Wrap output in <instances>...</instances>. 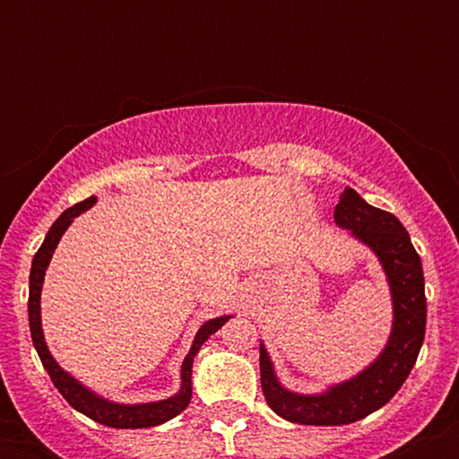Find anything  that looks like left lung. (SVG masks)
Returning <instances> with one entry per match:
<instances>
[{"mask_svg": "<svg viewBox=\"0 0 459 459\" xmlns=\"http://www.w3.org/2000/svg\"><path fill=\"white\" fill-rule=\"evenodd\" d=\"M334 222L376 255L391 293L393 325L382 351L362 371L319 393H298L284 386L261 341L263 394L273 412L291 423L350 425L380 410L410 376L425 339L428 304L423 265L403 224L393 213L368 204L351 187L341 194Z\"/></svg>", "mask_w": 459, "mask_h": 459, "instance_id": "8db88e82", "label": "left lung"}]
</instances>
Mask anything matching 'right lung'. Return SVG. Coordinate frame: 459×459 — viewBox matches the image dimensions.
Listing matches in <instances>:
<instances>
[{"label": "right lung", "instance_id": "add662e5", "mask_svg": "<svg viewBox=\"0 0 459 459\" xmlns=\"http://www.w3.org/2000/svg\"><path fill=\"white\" fill-rule=\"evenodd\" d=\"M94 203H97V198L91 196L83 200V203H77L75 207L66 209V212L62 213L54 224H51L49 233L45 235L43 246L39 247V252H36L34 259H31L30 299H28L31 343H34L36 351H39L40 362H43L47 373H49L51 382L56 384V388L60 391L62 397H65L66 402L77 410V412L86 414L88 419L116 429L155 428V425H161L166 423V420L175 419V416L181 414L189 405V402H192L194 358H196L200 347L204 345V341L222 328L233 315H220V317L204 321V324L200 325L196 336H194L192 341V347H189L186 360H183L181 365V386H178V391L175 394H170V397L166 399H160V402H142V403L112 402V399L94 393L92 388H88L86 384H82L77 377H73L71 373L65 371V368L57 365V360L49 351V345H47L45 341L43 319H40V293H43L47 267H49L51 256H54L56 247L60 244L62 235L66 233V229L73 224V220H75L77 215H82L83 212H88L91 207H94Z\"/></svg>", "mask_w": 459, "mask_h": 459}]
</instances>
